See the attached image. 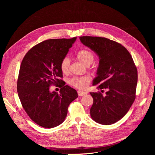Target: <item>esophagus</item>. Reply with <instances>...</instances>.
Here are the masks:
<instances>
[{"label":"esophagus","mask_w":155,"mask_h":155,"mask_svg":"<svg viewBox=\"0 0 155 155\" xmlns=\"http://www.w3.org/2000/svg\"><path fill=\"white\" fill-rule=\"evenodd\" d=\"M87 93L85 92H83V91H78V94L79 96H83V95H86Z\"/></svg>","instance_id":"esophagus-1"}]
</instances>
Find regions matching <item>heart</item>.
<instances>
[{
    "mask_svg": "<svg viewBox=\"0 0 155 155\" xmlns=\"http://www.w3.org/2000/svg\"><path fill=\"white\" fill-rule=\"evenodd\" d=\"M77 58L81 63H83L85 66H89L92 64L94 60L95 56L92 51L86 49H84L79 51L77 54ZM70 60L67 57L64 58L60 63L61 71L66 74L70 70ZM91 78L88 76H84L81 77H74L70 80V84L72 86L78 88L84 89L86 88L91 82Z\"/></svg>",
    "mask_w": 155,
    "mask_h": 155,
    "instance_id": "1",
    "label": "heart"
}]
</instances>
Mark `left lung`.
Segmentation results:
<instances>
[{
    "instance_id": "1",
    "label": "left lung",
    "mask_w": 155,
    "mask_h": 155,
    "mask_svg": "<svg viewBox=\"0 0 155 155\" xmlns=\"http://www.w3.org/2000/svg\"><path fill=\"white\" fill-rule=\"evenodd\" d=\"M80 41L99 57L92 85L101 92H91L94 103L90 112L96 123L110 125L123 118L136 98L137 71L131 55L120 44L102 37L82 36Z\"/></svg>"
}]
</instances>
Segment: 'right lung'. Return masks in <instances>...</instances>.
Segmentation results:
<instances>
[{
    "label": "right lung",
    "instance_id": "right-lung-1",
    "mask_svg": "<svg viewBox=\"0 0 155 155\" xmlns=\"http://www.w3.org/2000/svg\"><path fill=\"white\" fill-rule=\"evenodd\" d=\"M77 38L44 41L24 56L20 67L17 90L28 115L39 126L52 128L67 117L70 104L78 97L76 90L61 86L60 94L50 92V87L61 84L60 63Z\"/></svg>",
    "mask_w": 155,
    "mask_h": 155
}]
</instances>
